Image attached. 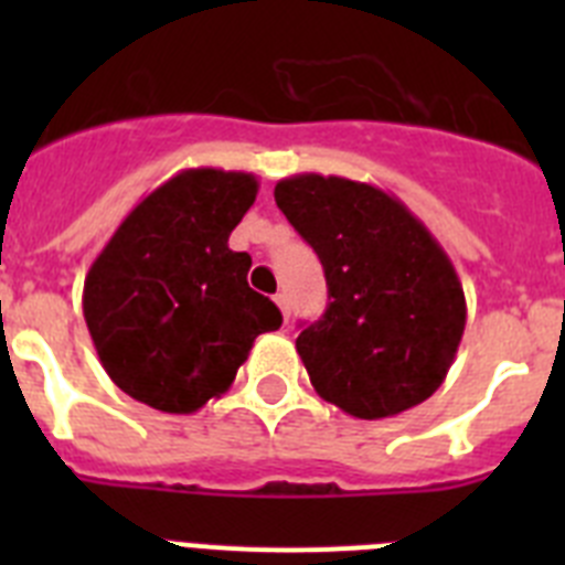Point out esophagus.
<instances>
[{"label": "esophagus", "mask_w": 565, "mask_h": 565, "mask_svg": "<svg viewBox=\"0 0 565 565\" xmlns=\"http://www.w3.org/2000/svg\"><path fill=\"white\" fill-rule=\"evenodd\" d=\"M274 302H277V308H279V311H282V319H286V322H288V317H291V308H288V297H286V294H277V297H274Z\"/></svg>", "instance_id": "34e87169"}]
</instances>
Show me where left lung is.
I'll list each match as a JSON object with an SVG mask.
<instances>
[{"mask_svg":"<svg viewBox=\"0 0 565 565\" xmlns=\"http://www.w3.org/2000/svg\"><path fill=\"white\" fill-rule=\"evenodd\" d=\"M274 201L326 268V313L297 337L313 391L367 422L430 398L467 326L438 239L391 192L339 174H291Z\"/></svg>","mask_w":565,"mask_h":565,"instance_id":"1","label":"left lung"}]
</instances>
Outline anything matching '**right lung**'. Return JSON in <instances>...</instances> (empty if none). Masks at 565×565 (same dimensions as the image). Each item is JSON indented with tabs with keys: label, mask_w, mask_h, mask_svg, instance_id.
Returning a JSON list of instances; mask_svg holds the SVG:
<instances>
[{
	"label": "right lung",
	"mask_w": 565,
	"mask_h": 565,
	"mask_svg": "<svg viewBox=\"0 0 565 565\" xmlns=\"http://www.w3.org/2000/svg\"><path fill=\"white\" fill-rule=\"evenodd\" d=\"M257 178L183 169L115 228L84 279V319L104 371L135 402L198 413L232 387L254 339L282 326L248 288L252 257L228 234L257 198Z\"/></svg>",
	"instance_id": "1"
}]
</instances>
